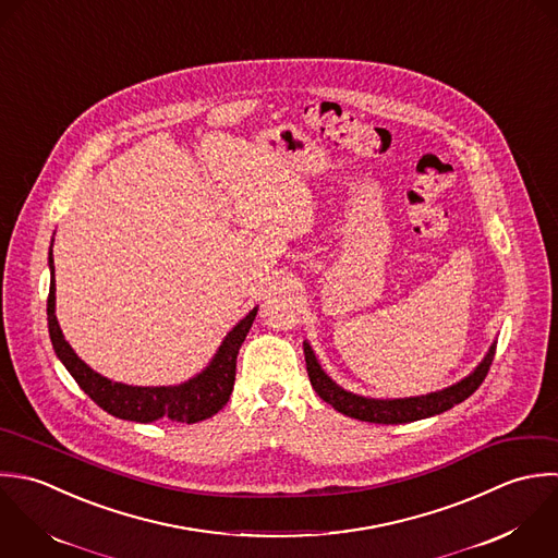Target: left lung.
<instances>
[{"label": "left lung", "instance_id": "left-lung-1", "mask_svg": "<svg viewBox=\"0 0 558 558\" xmlns=\"http://www.w3.org/2000/svg\"><path fill=\"white\" fill-rule=\"evenodd\" d=\"M304 356H306V372H308L313 389L335 411H339L348 417L361 420V422H369V424H409V422L439 415V413L452 409L454 404H461L463 400H468L487 378L489 367L496 356V345H492L485 361L465 380H461L444 391L430 393V396L404 398V400H372V398L354 396V393L341 389L339 385H335L324 374V369L319 367L308 343H304Z\"/></svg>", "mask_w": 558, "mask_h": 558}]
</instances>
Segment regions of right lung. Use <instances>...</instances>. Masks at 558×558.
<instances>
[{"label": "right lung", "instance_id": "obj_1", "mask_svg": "<svg viewBox=\"0 0 558 558\" xmlns=\"http://www.w3.org/2000/svg\"><path fill=\"white\" fill-rule=\"evenodd\" d=\"M49 265H51V284L47 295V326H49V339L51 345L66 367V372L73 376V380L80 385V389L106 413L149 424L156 420H171L182 424H195L202 420L213 417L219 409L226 407L230 400L234 376H236V354L241 343L245 341L256 308L250 311L223 339L221 348L217 350L210 365L195 376L193 380L180 385V387H130L121 383H112L97 372H93L84 361L75 356L71 345L64 341L62 330L56 319V280H53V256L49 252Z\"/></svg>", "mask_w": 558, "mask_h": 558}]
</instances>
